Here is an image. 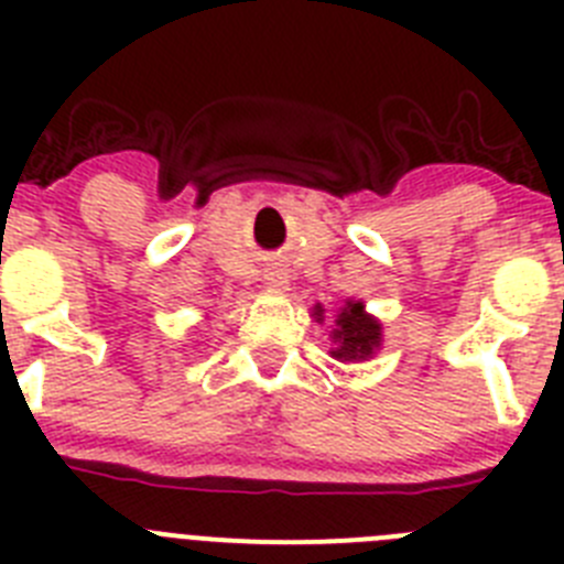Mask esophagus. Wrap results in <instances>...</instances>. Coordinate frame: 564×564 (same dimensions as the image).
<instances>
[{
    "label": "esophagus",
    "instance_id": "esophagus-1",
    "mask_svg": "<svg viewBox=\"0 0 564 564\" xmlns=\"http://www.w3.org/2000/svg\"><path fill=\"white\" fill-rule=\"evenodd\" d=\"M268 291H288V276L282 271L268 273Z\"/></svg>",
    "mask_w": 564,
    "mask_h": 564
}]
</instances>
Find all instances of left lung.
<instances>
[{
    "mask_svg": "<svg viewBox=\"0 0 564 564\" xmlns=\"http://www.w3.org/2000/svg\"><path fill=\"white\" fill-rule=\"evenodd\" d=\"M313 318L325 322V307H313ZM333 350L330 356L341 364L370 361L383 344V325L372 313H367V305L361 299H347L336 311V322L330 327Z\"/></svg>",
    "mask_w": 564,
    "mask_h": 564,
    "instance_id": "obj_1",
    "label": "left lung"
}]
</instances>
